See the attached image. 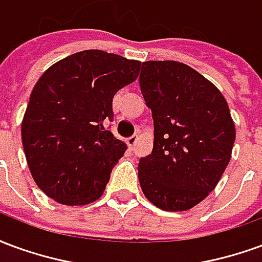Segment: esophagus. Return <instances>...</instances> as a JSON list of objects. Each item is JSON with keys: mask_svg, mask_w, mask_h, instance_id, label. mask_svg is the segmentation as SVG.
<instances>
[{"mask_svg": "<svg viewBox=\"0 0 262 262\" xmlns=\"http://www.w3.org/2000/svg\"><path fill=\"white\" fill-rule=\"evenodd\" d=\"M137 139H139V137H137V135H135V136L129 137V139L126 140V143H127V146H129V148H130V150H133V147L136 146Z\"/></svg>", "mask_w": 262, "mask_h": 262, "instance_id": "esophagus-1", "label": "esophagus"}]
</instances>
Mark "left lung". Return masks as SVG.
I'll use <instances>...</instances> for the list:
<instances>
[{
	"label": "left lung",
	"instance_id": "left-lung-1",
	"mask_svg": "<svg viewBox=\"0 0 262 262\" xmlns=\"http://www.w3.org/2000/svg\"><path fill=\"white\" fill-rule=\"evenodd\" d=\"M140 90L154 120L139 182L154 206L184 212L212 192L231 159L236 126L223 94L192 67L144 61Z\"/></svg>",
	"mask_w": 262,
	"mask_h": 262
}]
</instances>
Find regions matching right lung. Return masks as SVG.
Wrapping results in <instances>:
<instances>
[{
    "label": "right lung",
    "mask_w": 262,
    "mask_h": 262,
    "mask_svg": "<svg viewBox=\"0 0 262 262\" xmlns=\"http://www.w3.org/2000/svg\"><path fill=\"white\" fill-rule=\"evenodd\" d=\"M140 61L82 50L50 66L32 90L22 144L33 181L49 198L84 206L102 196L125 142L106 130L112 99L136 80Z\"/></svg>",
    "instance_id": "right-lung-1"
}]
</instances>
